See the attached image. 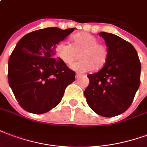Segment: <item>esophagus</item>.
Listing matches in <instances>:
<instances>
[{"label": "esophagus", "instance_id": "1", "mask_svg": "<svg viewBox=\"0 0 147 147\" xmlns=\"http://www.w3.org/2000/svg\"><path fill=\"white\" fill-rule=\"evenodd\" d=\"M81 76V74H76V76H75V78H76V79H78V78H80Z\"/></svg>", "mask_w": 147, "mask_h": 147}]
</instances>
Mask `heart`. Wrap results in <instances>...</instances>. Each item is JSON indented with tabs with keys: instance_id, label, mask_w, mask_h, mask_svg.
I'll return each instance as SVG.
<instances>
[{
	"instance_id": "heart-1",
	"label": "heart",
	"mask_w": 147,
	"mask_h": 147,
	"mask_svg": "<svg viewBox=\"0 0 147 147\" xmlns=\"http://www.w3.org/2000/svg\"><path fill=\"white\" fill-rule=\"evenodd\" d=\"M72 45L60 41L55 46V53L63 63L72 64L81 56V60L73 64L72 69L78 72H87L100 69L107 60L108 50L103 44L98 42L97 37L88 33L75 34L72 37Z\"/></svg>"
}]
</instances>
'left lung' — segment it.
<instances>
[{
    "label": "left lung",
    "instance_id": "1",
    "mask_svg": "<svg viewBox=\"0 0 147 147\" xmlns=\"http://www.w3.org/2000/svg\"><path fill=\"white\" fill-rule=\"evenodd\" d=\"M98 35L107 46V60L99 71L88 75L89 84L84 95L94 112L112 117L124 113L132 103L140 84L141 63L129 42L106 32Z\"/></svg>",
    "mask_w": 147,
    "mask_h": 147
}]
</instances>
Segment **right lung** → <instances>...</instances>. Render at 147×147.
Segmentation results:
<instances>
[{
    "instance_id": "obj_1",
    "label": "right lung",
    "mask_w": 147,
    "mask_h": 147,
    "mask_svg": "<svg viewBox=\"0 0 147 147\" xmlns=\"http://www.w3.org/2000/svg\"><path fill=\"white\" fill-rule=\"evenodd\" d=\"M74 29H40L26 34L17 43L8 60L7 78L22 109L36 114L49 112L75 81L74 71L55 58L56 45Z\"/></svg>"
}]
</instances>
